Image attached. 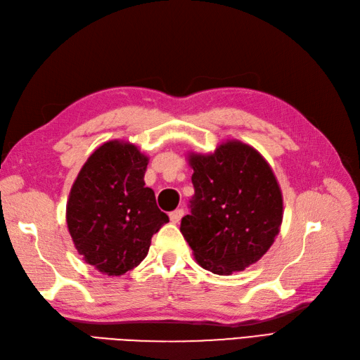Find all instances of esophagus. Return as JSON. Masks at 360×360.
Listing matches in <instances>:
<instances>
[{"label":"esophagus","instance_id":"esophagus-1","mask_svg":"<svg viewBox=\"0 0 360 360\" xmlns=\"http://www.w3.org/2000/svg\"><path fill=\"white\" fill-rule=\"evenodd\" d=\"M183 214H184L183 209H177V210H174V212L169 213V219H171L172 224H179L180 219L183 217Z\"/></svg>","mask_w":360,"mask_h":360}]
</instances>
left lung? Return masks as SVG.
I'll return each mask as SVG.
<instances>
[{"mask_svg":"<svg viewBox=\"0 0 360 360\" xmlns=\"http://www.w3.org/2000/svg\"><path fill=\"white\" fill-rule=\"evenodd\" d=\"M195 195L180 231L197 263L231 275L263 257L282 224V192L267 160L233 139L214 153H191Z\"/></svg>","mask_w":360,"mask_h":360,"instance_id":"left-lung-1","label":"left lung"}]
</instances>
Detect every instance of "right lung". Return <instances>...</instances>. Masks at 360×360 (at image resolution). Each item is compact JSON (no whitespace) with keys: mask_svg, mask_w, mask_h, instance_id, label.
Listing matches in <instances>:
<instances>
[{"mask_svg":"<svg viewBox=\"0 0 360 360\" xmlns=\"http://www.w3.org/2000/svg\"><path fill=\"white\" fill-rule=\"evenodd\" d=\"M147 165L136 146L108 141L86 159L70 189L66 221L75 248L108 276L135 269L169 221L146 188Z\"/></svg>","mask_w":360,"mask_h":360,"instance_id":"obj_1","label":"right lung"}]
</instances>
